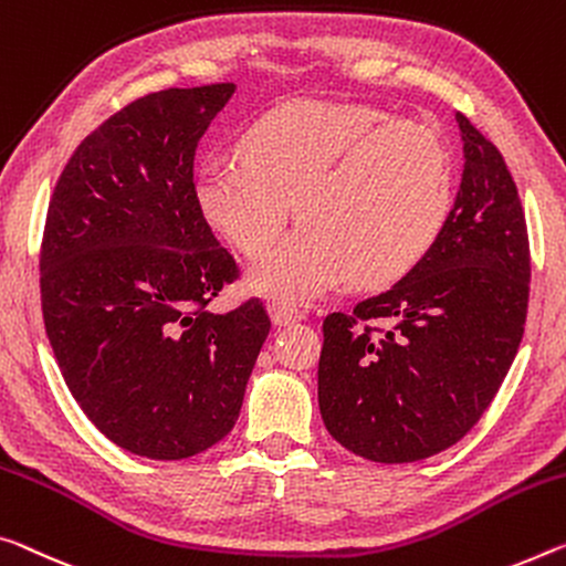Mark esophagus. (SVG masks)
I'll use <instances>...</instances> for the list:
<instances>
[{
    "mask_svg": "<svg viewBox=\"0 0 566 566\" xmlns=\"http://www.w3.org/2000/svg\"><path fill=\"white\" fill-rule=\"evenodd\" d=\"M269 317H272V322L274 325H292V322H297V319H302L304 315L302 312L297 310V307H292V304H286V302H272L269 304Z\"/></svg>",
    "mask_w": 566,
    "mask_h": 566,
    "instance_id": "obj_1",
    "label": "esophagus"
}]
</instances>
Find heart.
Here are the masks:
<instances>
[{"label":"heart","instance_id":"heart-1","mask_svg":"<svg viewBox=\"0 0 566 566\" xmlns=\"http://www.w3.org/2000/svg\"><path fill=\"white\" fill-rule=\"evenodd\" d=\"M239 158L196 174L203 219L241 254L272 247L251 266L256 292L315 300L343 274L360 286L406 276L441 237L453 206V156L433 125L390 118L360 103L290 101L249 125Z\"/></svg>","mask_w":566,"mask_h":566}]
</instances>
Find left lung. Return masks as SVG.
<instances>
[{
    "instance_id": "left-lung-1",
    "label": "left lung",
    "mask_w": 566,
    "mask_h": 566,
    "mask_svg": "<svg viewBox=\"0 0 566 566\" xmlns=\"http://www.w3.org/2000/svg\"><path fill=\"white\" fill-rule=\"evenodd\" d=\"M463 176L433 249L398 284L322 322L317 396L329 436L378 463L459 443L524 335L528 237L499 148L455 113Z\"/></svg>"
}]
</instances>
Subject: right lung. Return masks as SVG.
Masks as SVG:
<instances>
[{"label": "right lung", "instance_id": "right-lung-1", "mask_svg": "<svg viewBox=\"0 0 566 566\" xmlns=\"http://www.w3.org/2000/svg\"><path fill=\"white\" fill-rule=\"evenodd\" d=\"M234 83L138 97L75 148L40 249L42 317L70 392L125 451L181 461L234 428L269 335L196 201L193 156Z\"/></svg>", "mask_w": 566, "mask_h": 566}]
</instances>
